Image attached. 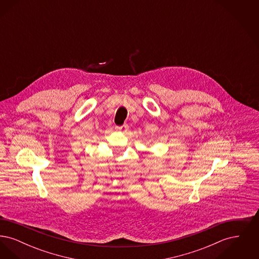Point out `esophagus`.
<instances>
[{
    "instance_id": "1",
    "label": "esophagus",
    "mask_w": 259,
    "mask_h": 259,
    "mask_svg": "<svg viewBox=\"0 0 259 259\" xmlns=\"http://www.w3.org/2000/svg\"><path fill=\"white\" fill-rule=\"evenodd\" d=\"M115 128H116L118 131H121V132H123L124 133V132H127V131H128V128H129V127H128L127 124H123V125H121V126H116Z\"/></svg>"
}]
</instances>
